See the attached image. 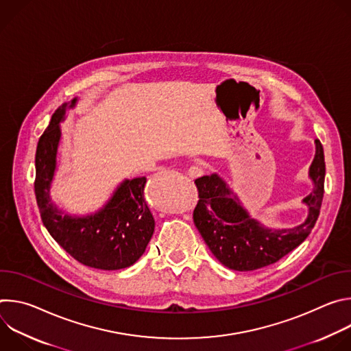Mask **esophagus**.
<instances>
[{
	"mask_svg": "<svg viewBox=\"0 0 351 351\" xmlns=\"http://www.w3.org/2000/svg\"><path fill=\"white\" fill-rule=\"evenodd\" d=\"M187 173L191 179H195V178H199V176L204 175V168L202 165H193V167L189 168Z\"/></svg>",
	"mask_w": 351,
	"mask_h": 351,
	"instance_id": "obj_1",
	"label": "esophagus"
}]
</instances>
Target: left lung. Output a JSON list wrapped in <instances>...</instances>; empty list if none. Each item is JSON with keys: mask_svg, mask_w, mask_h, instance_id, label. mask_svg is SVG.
<instances>
[{"mask_svg": "<svg viewBox=\"0 0 351 351\" xmlns=\"http://www.w3.org/2000/svg\"><path fill=\"white\" fill-rule=\"evenodd\" d=\"M314 190L303 199L308 217L287 229H269L250 217L228 183L217 173L195 179L198 203L193 213L194 225L215 258L234 271H254L279 261L302 244L311 233L324 198V147L315 140V157L310 167Z\"/></svg>", "mask_w": 351, "mask_h": 351, "instance_id": "8db88e82", "label": "left lung"}]
</instances>
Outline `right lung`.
Wrapping results in <instances>:
<instances>
[{"mask_svg":"<svg viewBox=\"0 0 351 351\" xmlns=\"http://www.w3.org/2000/svg\"><path fill=\"white\" fill-rule=\"evenodd\" d=\"M76 101L75 97L54 112L37 144L34 193L41 221L53 239L80 264L104 271L128 268L143 256L156 226L144 199L145 176L123 180L101 210L86 217L65 214L49 197L61 140L60 122Z\"/></svg>","mask_w":351,"mask_h":351,"instance_id":"right-lung-1","label":"right lung"}]
</instances>
